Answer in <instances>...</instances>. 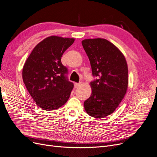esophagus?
<instances>
[{"instance_id":"1","label":"esophagus","mask_w":157,"mask_h":157,"mask_svg":"<svg viewBox=\"0 0 157 157\" xmlns=\"http://www.w3.org/2000/svg\"><path fill=\"white\" fill-rule=\"evenodd\" d=\"M79 85H80V83H74V87H75V88H78V87H79Z\"/></svg>"}]
</instances>
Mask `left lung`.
Instances as JSON below:
<instances>
[{
  "label": "left lung",
  "instance_id": "obj_1",
  "mask_svg": "<svg viewBox=\"0 0 157 157\" xmlns=\"http://www.w3.org/2000/svg\"><path fill=\"white\" fill-rule=\"evenodd\" d=\"M92 68V94L84 107L90 117L102 118L112 114L126 93L128 69L124 55L117 46L105 39L82 41Z\"/></svg>",
  "mask_w": 157,
  "mask_h": 157
}]
</instances>
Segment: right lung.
I'll return each mask as SVG.
<instances>
[{"label":"right lung","instance_id":"1","mask_svg":"<svg viewBox=\"0 0 157 157\" xmlns=\"http://www.w3.org/2000/svg\"><path fill=\"white\" fill-rule=\"evenodd\" d=\"M74 42L73 38H46L33 48L23 67V82L33 100L43 110L61 107L71 95L74 84L68 80V68L61 59Z\"/></svg>","mask_w":157,"mask_h":157}]
</instances>
